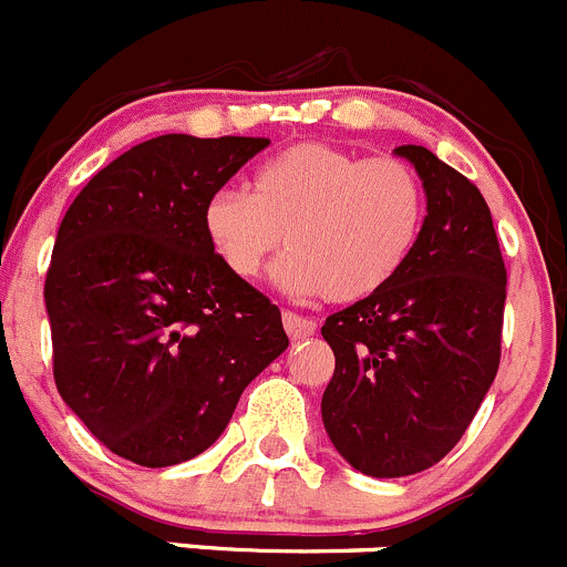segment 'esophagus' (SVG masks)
<instances>
[{"instance_id": "34e87169", "label": "esophagus", "mask_w": 567, "mask_h": 567, "mask_svg": "<svg viewBox=\"0 0 567 567\" xmlns=\"http://www.w3.org/2000/svg\"><path fill=\"white\" fill-rule=\"evenodd\" d=\"M282 326H285V331H288L290 340H307V337L316 334V329H318L316 320L296 316V312H290V310L282 312Z\"/></svg>"}]
</instances>
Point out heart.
<instances>
[{
	"mask_svg": "<svg viewBox=\"0 0 567 567\" xmlns=\"http://www.w3.org/2000/svg\"><path fill=\"white\" fill-rule=\"evenodd\" d=\"M422 221L425 188L409 164L326 142L285 147L251 173L249 194L219 188L203 210L205 238L233 277H257L285 236L277 288L337 305L384 290L409 262Z\"/></svg>",
	"mask_w": 567,
	"mask_h": 567,
	"instance_id": "b5f03b06",
	"label": "heart"
}]
</instances>
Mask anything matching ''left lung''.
<instances>
[{"mask_svg": "<svg viewBox=\"0 0 567 567\" xmlns=\"http://www.w3.org/2000/svg\"><path fill=\"white\" fill-rule=\"evenodd\" d=\"M427 199L403 271L326 318L334 375L320 400L331 444L370 477L439 463L477 414L499 370L507 271L483 194L427 147H394Z\"/></svg>", "mask_w": 567, "mask_h": 567, "instance_id": "8db88e82", "label": "left lung"}]
</instances>
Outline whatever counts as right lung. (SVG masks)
Masks as SVG:
<instances>
[{"mask_svg":"<svg viewBox=\"0 0 567 567\" xmlns=\"http://www.w3.org/2000/svg\"><path fill=\"white\" fill-rule=\"evenodd\" d=\"M266 136L164 134L93 175L56 230L45 312L62 400L114 455L205 453L288 348L277 305L219 262L205 203Z\"/></svg>","mask_w":567,"mask_h":567,"instance_id":"add662e5","label":"right lung"}]
</instances>
